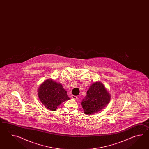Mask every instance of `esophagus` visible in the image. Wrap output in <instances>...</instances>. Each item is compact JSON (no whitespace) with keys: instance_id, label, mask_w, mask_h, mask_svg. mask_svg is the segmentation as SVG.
I'll return each mask as SVG.
<instances>
[{"instance_id":"obj_1","label":"esophagus","mask_w":149,"mask_h":149,"mask_svg":"<svg viewBox=\"0 0 149 149\" xmlns=\"http://www.w3.org/2000/svg\"><path fill=\"white\" fill-rule=\"evenodd\" d=\"M71 98H73L74 100H77V96H74V95H71Z\"/></svg>"}]
</instances>
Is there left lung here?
I'll use <instances>...</instances> for the list:
<instances>
[{"label": "left lung", "instance_id": "1", "mask_svg": "<svg viewBox=\"0 0 149 149\" xmlns=\"http://www.w3.org/2000/svg\"><path fill=\"white\" fill-rule=\"evenodd\" d=\"M110 99V94L104 85L100 81H97L90 86L81 104L85 114H95L103 110L109 104Z\"/></svg>", "mask_w": 149, "mask_h": 149}]
</instances>
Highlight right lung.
<instances>
[{
	"mask_svg": "<svg viewBox=\"0 0 149 149\" xmlns=\"http://www.w3.org/2000/svg\"><path fill=\"white\" fill-rule=\"evenodd\" d=\"M37 92L42 104L51 111H55L58 106L70 99L62 84L52 79L42 82L38 87Z\"/></svg>",
	"mask_w": 149,
	"mask_h": 149,
	"instance_id": "obj_1",
	"label": "right lung"
}]
</instances>
